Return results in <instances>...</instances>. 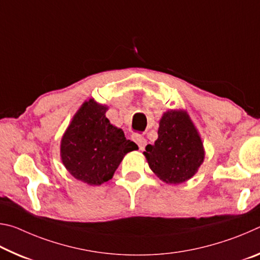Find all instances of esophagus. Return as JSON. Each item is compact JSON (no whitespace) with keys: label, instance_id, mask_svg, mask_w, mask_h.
Listing matches in <instances>:
<instances>
[{"label":"esophagus","instance_id":"obj_1","mask_svg":"<svg viewBox=\"0 0 260 260\" xmlns=\"http://www.w3.org/2000/svg\"><path fill=\"white\" fill-rule=\"evenodd\" d=\"M132 140H133L134 142L138 144L139 148H140V150H143V149L146 148V146H147L146 138H144L143 135L139 134V133H135V134L132 135Z\"/></svg>","mask_w":260,"mask_h":260}]
</instances>
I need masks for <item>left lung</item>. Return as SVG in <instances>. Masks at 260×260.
Returning a JSON list of instances; mask_svg holds the SVG:
<instances>
[{"instance_id": "left-lung-1", "label": "left lung", "mask_w": 260, "mask_h": 260, "mask_svg": "<svg viewBox=\"0 0 260 260\" xmlns=\"http://www.w3.org/2000/svg\"><path fill=\"white\" fill-rule=\"evenodd\" d=\"M144 155L149 167L166 183H182L197 172L204 159L203 143L184 111H169L159 122L158 139Z\"/></svg>"}]
</instances>
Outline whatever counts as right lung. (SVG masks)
Returning a JSON list of instances; mask_svg holds the SVG:
<instances>
[{
  "label": "right lung",
  "mask_w": 260,
  "mask_h": 260,
  "mask_svg": "<svg viewBox=\"0 0 260 260\" xmlns=\"http://www.w3.org/2000/svg\"><path fill=\"white\" fill-rule=\"evenodd\" d=\"M107 108L93 100L83 103L61 139L64 166L80 181L99 186L113 177L127 152L139 149L104 116Z\"/></svg>",
  "instance_id": "add662e5"
}]
</instances>
